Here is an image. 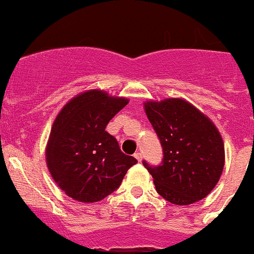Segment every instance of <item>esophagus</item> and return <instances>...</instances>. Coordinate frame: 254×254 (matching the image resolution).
Listing matches in <instances>:
<instances>
[{
	"mask_svg": "<svg viewBox=\"0 0 254 254\" xmlns=\"http://www.w3.org/2000/svg\"><path fill=\"white\" fill-rule=\"evenodd\" d=\"M134 157H135V159L137 160V161L140 162V161H141V160H142V155H141V152H135Z\"/></svg>",
	"mask_w": 254,
	"mask_h": 254,
	"instance_id": "1",
	"label": "esophagus"
}]
</instances>
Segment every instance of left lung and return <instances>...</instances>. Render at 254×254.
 <instances>
[{
    "mask_svg": "<svg viewBox=\"0 0 254 254\" xmlns=\"http://www.w3.org/2000/svg\"><path fill=\"white\" fill-rule=\"evenodd\" d=\"M144 109L164 150L160 166L142 162L157 193L180 206L205 198L225 166V144L216 125L182 98L147 100Z\"/></svg>",
    "mask_w": 254,
    "mask_h": 254,
    "instance_id": "1",
    "label": "left lung"
}]
</instances>
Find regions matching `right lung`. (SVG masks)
<instances>
[{"instance_id":"obj_1","label":"right lung","mask_w":254,"mask_h":254,"mask_svg":"<svg viewBox=\"0 0 254 254\" xmlns=\"http://www.w3.org/2000/svg\"><path fill=\"white\" fill-rule=\"evenodd\" d=\"M129 103L102 89L75 95L54 119L46 146L51 176L67 196L98 202L120 186L136 159L123 154L108 123Z\"/></svg>"}]
</instances>
